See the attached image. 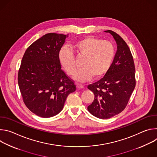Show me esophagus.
I'll list each match as a JSON object with an SVG mask.
<instances>
[{
    "label": "esophagus",
    "instance_id": "obj_1",
    "mask_svg": "<svg viewBox=\"0 0 157 157\" xmlns=\"http://www.w3.org/2000/svg\"><path fill=\"white\" fill-rule=\"evenodd\" d=\"M76 87L78 89H83L84 86L82 84H76Z\"/></svg>",
    "mask_w": 157,
    "mask_h": 157
}]
</instances>
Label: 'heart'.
<instances>
[{
  "mask_svg": "<svg viewBox=\"0 0 157 157\" xmlns=\"http://www.w3.org/2000/svg\"><path fill=\"white\" fill-rule=\"evenodd\" d=\"M73 48L78 57H84L82 68L76 70L73 52L67 47H62L58 53L60 64L68 75L79 82H86L94 76L96 78L104 75L109 70L115 55L113 43L108 40L87 36L76 41Z\"/></svg>",
  "mask_w": 157,
  "mask_h": 157,
  "instance_id": "b5f03b06",
  "label": "heart"
}]
</instances>
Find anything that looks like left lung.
I'll return each mask as SVG.
<instances>
[{"label": "left lung", "instance_id": "8db88e82", "mask_svg": "<svg viewBox=\"0 0 157 157\" xmlns=\"http://www.w3.org/2000/svg\"><path fill=\"white\" fill-rule=\"evenodd\" d=\"M104 32L113 36L117 50L104 76L87 86L94 94V99L87 107V110L93 116L102 119H109L121 113L136 87L135 65L128 45L116 32Z\"/></svg>", "mask_w": 157, "mask_h": 157}]
</instances>
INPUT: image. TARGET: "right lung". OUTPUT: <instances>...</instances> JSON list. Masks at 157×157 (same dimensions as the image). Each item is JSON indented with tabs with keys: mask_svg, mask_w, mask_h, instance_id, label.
I'll list each match as a JSON object with an SVG mask.
<instances>
[{
	"mask_svg": "<svg viewBox=\"0 0 157 157\" xmlns=\"http://www.w3.org/2000/svg\"><path fill=\"white\" fill-rule=\"evenodd\" d=\"M68 35L50 33L25 51L18 74L24 102L36 116L48 118L62 110L68 96L76 91L74 82L61 70L58 53Z\"/></svg>",
	"mask_w": 157,
	"mask_h": 157,
	"instance_id": "obj_1",
	"label": "right lung"
}]
</instances>
